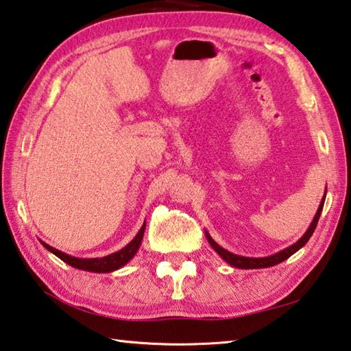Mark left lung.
<instances>
[{
	"label": "left lung",
	"mask_w": 351,
	"mask_h": 351,
	"mask_svg": "<svg viewBox=\"0 0 351 351\" xmlns=\"http://www.w3.org/2000/svg\"><path fill=\"white\" fill-rule=\"evenodd\" d=\"M324 201H326V195H324L322 201L319 204V208H317V212L315 215L313 221H311L310 227L307 228V232L304 233V237L296 241L295 244L284 248V250L278 252L275 254H271V256H265V258H245V256H239V254H234V253H230L228 250H226V248H222L221 245L216 244V242L212 239V237L207 233V241L210 242V245L213 247V250L219 254V256L226 261V263L230 264L232 267H237V269H267V267H273L279 263H282V261L289 259L293 253H296L299 248L304 247L305 244H307V241L311 238V234H313L315 228L317 226V221H319V216H321V212H322V207H324Z\"/></svg>",
	"instance_id": "1"
}]
</instances>
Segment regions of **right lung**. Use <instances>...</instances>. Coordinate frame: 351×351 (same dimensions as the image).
<instances>
[{
  "mask_svg": "<svg viewBox=\"0 0 351 351\" xmlns=\"http://www.w3.org/2000/svg\"><path fill=\"white\" fill-rule=\"evenodd\" d=\"M144 230H145V222L143 224L141 230L136 233V237L133 238L129 244H127L124 248H121V250L114 252L109 254V256H104V258H88V259L75 258V256H69V254L62 253L60 250H56V248L50 247L49 244H46V242H43V245L46 247L49 252H52L55 256H58L61 261H64L66 264L75 267V269L95 271V273H109V271L121 269V267L125 265L133 256H135L139 245H141Z\"/></svg>",
  "mask_w": 351,
  "mask_h": 351,
  "instance_id": "add662e5",
  "label": "right lung"
}]
</instances>
